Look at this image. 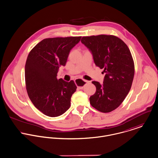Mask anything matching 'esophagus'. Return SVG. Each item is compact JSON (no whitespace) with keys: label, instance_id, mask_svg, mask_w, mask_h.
I'll list each match as a JSON object with an SVG mask.
<instances>
[{"label":"esophagus","instance_id":"1","mask_svg":"<svg viewBox=\"0 0 158 158\" xmlns=\"http://www.w3.org/2000/svg\"><path fill=\"white\" fill-rule=\"evenodd\" d=\"M75 83L78 85V88L79 89H83L84 85L85 84L90 83V81H86V80H82V79H76L75 81Z\"/></svg>","mask_w":158,"mask_h":158}]
</instances>
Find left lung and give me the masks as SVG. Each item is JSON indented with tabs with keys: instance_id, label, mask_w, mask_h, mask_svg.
Here are the masks:
<instances>
[{
	"instance_id": "obj_1",
	"label": "left lung",
	"mask_w": 158,
	"mask_h": 158,
	"mask_svg": "<svg viewBox=\"0 0 158 158\" xmlns=\"http://www.w3.org/2000/svg\"><path fill=\"white\" fill-rule=\"evenodd\" d=\"M81 42L92 52L95 64L106 73L103 84L90 97L92 107L103 113L116 109L128 94L134 76V63L127 46L114 35L83 36Z\"/></svg>"
}]
</instances>
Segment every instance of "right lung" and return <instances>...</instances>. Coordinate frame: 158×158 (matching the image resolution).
Masks as SVG:
<instances>
[{
    "label": "right lung",
    "instance_id": "add662e5",
    "mask_svg": "<svg viewBox=\"0 0 158 158\" xmlns=\"http://www.w3.org/2000/svg\"><path fill=\"white\" fill-rule=\"evenodd\" d=\"M81 36L45 38L29 52L25 66L27 94L32 103L44 115L55 117L71 106L77 87L73 81L57 79L60 66H64L71 49Z\"/></svg>",
    "mask_w": 158,
    "mask_h": 158
}]
</instances>
